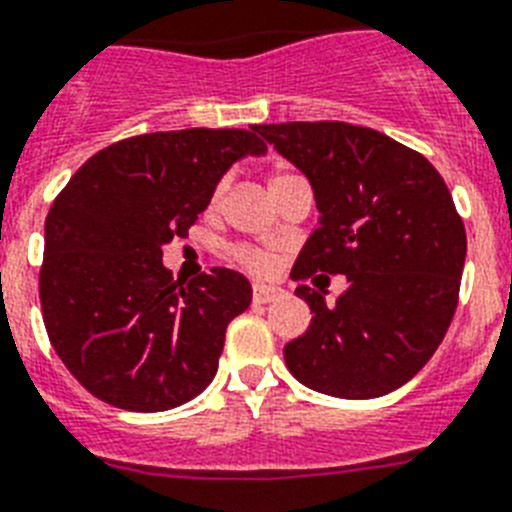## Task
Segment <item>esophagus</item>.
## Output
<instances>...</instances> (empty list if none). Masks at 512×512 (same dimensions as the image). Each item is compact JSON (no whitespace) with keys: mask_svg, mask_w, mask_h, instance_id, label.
Here are the masks:
<instances>
[{"mask_svg":"<svg viewBox=\"0 0 512 512\" xmlns=\"http://www.w3.org/2000/svg\"><path fill=\"white\" fill-rule=\"evenodd\" d=\"M283 291L278 286H263V283H257L255 289H252V302L255 304H268V302H276L281 299Z\"/></svg>","mask_w":512,"mask_h":512,"instance_id":"1","label":"esophagus"}]
</instances>
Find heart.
<instances>
[{
  "label": "heart",
  "instance_id": "heart-1",
  "mask_svg": "<svg viewBox=\"0 0 512 512\" xmlns=\"http://www.w3.org/2000/svg\"><path fill=\"white\" fill-rule=\"evenodd\" d=\"M286 176L291 174H278L273 176V182H270V187L276 182H281V179H286ZM223 192H226V182H218L216 190H213V195H210V210H216L218 205H221L223 200ZM231 255L239 260V263L244 265L247 270H252V273H268V270H273V257L265 252V249L260 247H252V244H236L234 249H231Z\"/></svg>",
  "mask_w": 512,
  "mask_h": 512
}]
</instances>
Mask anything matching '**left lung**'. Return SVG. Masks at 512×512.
I'll return each instance as SVG.
<instances>
[{"label":"left lung","mask_w":512,"mask_h":512,"mask_svg":"<svg viewBox=\"0 0 512 512\" xmlns=\"http://www.w3.org/2000/svg\"><path fill=\"white\" fill-rule=\"evenodd\" d=\"M281 156L307 174L320 229L291 270L294 281L343 273L349 286L315 312L283 349L296 380L336 398H377L429 362L458 307L466 229L440 171L416 150L346 122L257 124Z\"/></svg>","instance_id":"obj_1"}]
</instances>
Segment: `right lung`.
Returning a JSON list of instances; mask_svg holds the SVG:
<instances>
[{"label":"right lung","mask_w":512,"mask_h":512,"mask_svg":"<svg viewBox=\"0 0 512 512\" xmlns=\"http://www.w3.org/2000/svg\"><path fill=\"white\" fill-rule=\"evenodd\" d=\"M265 150L255 127L150 132L98 150L59 192L38 294L51 346L90 395L150 414L216 377L252 286L229 268L182 286L163 268V244L187 236L231 163Z\"/></svg>","instance_id":"right-lung-1"}]
</instances>
